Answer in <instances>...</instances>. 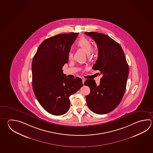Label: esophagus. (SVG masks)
Segmentation results:
<instances>
[{
    "label": "esophagus",
    "instance_id": "34e87169",
    "mask_svg": "<svg viewBox=\"0 0 153 153\" xmlns=\"http://www.w3.org/2000/svg\"><path fill=\"white\" fill-rule=\"evenodd\" d=\"M85 79H84V78H82V83H83V84H84V82H85Z\"/></svg>",
    "mask_w": 153,
    "mask_h": 153
}]
</instances>
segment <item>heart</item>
<instances>
[{"mask_svg": "<svg viewBox=\"0 0 153 153\" xmlns=\"http://www.w3.org/2000/svg\"><path fill=\"white\" fill-rule=\"evenodd\" d=\"M77 46L79 48L83 50L87 54L89 55L92 50V44L89 40L86 38H81L77 43ZM68 57L69 59H71L73 57V54L72 52H69Z\"/></svg>", "mask_w": 153, "mask_h": 153, "instance_id": "1", "label": "heart"}]
</instances>
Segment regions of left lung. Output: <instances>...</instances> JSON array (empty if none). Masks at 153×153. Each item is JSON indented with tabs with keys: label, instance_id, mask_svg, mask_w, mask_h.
<instances>
[{
	"label": "left lung",
	"instance_id": "8db88e82",
	"mask_svg": "<svg viewBox=\"0 0 153 153\" xmlns=\"http://www.w3.org/2000/svg\"><path fill=\"white\" fill-rule=\"evenodd\" d=\"M95 41L98 58L92 67L103 75L100 83L87 79L84 85L89 87L86 96L90 109L97 114H105L115 109L121 102L126 88L129 67L121 45L108 35L98 32H85Z\"/></svg>",
	"mask_w": 153,
	"mask_h": 153
}]
</instances>
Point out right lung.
<instances>
[{"instance_id": "right-lung-1", "label": "right lung", "mask_w": 153, "mask_h": 153, "mask_svg": "<svg viewBox=\"0 0 153 153\" xmlns=\"http://www.w3.org/2000/svg\"><path fill=\"white\" fill-rule=\"evenodd\" d=\"M78 35V32L63 33L46 39L33 58V90L42 107L53 115L67 113L70 96L83 86L81 78H68L62 70L68 63L70 48Z\"/></svg>"}]
</instances>
